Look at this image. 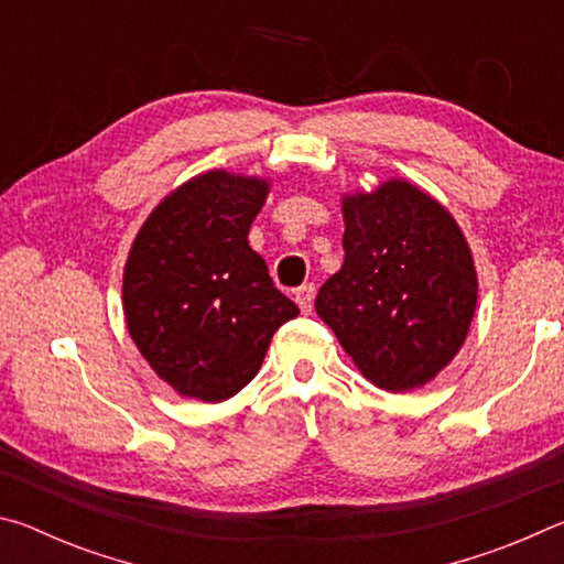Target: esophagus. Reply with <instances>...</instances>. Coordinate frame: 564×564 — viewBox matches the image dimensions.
I'll return each instance as SVG.
<instances>
[{"mask_svg": "<svg viewBox=\"0 0 564 564\" xmlns=\"http://www.w3.org/2000/svg\"><path fill=\"white\" fill-rule=\"evenodd\" d=\"M313 299H316V285H313V283H305V285H301L299 291H295V303H299V308L303 313H311Z\"/></svg>", "mask_w": 564, "mask_h": 564, "instance_id": "obj_1", "label": "esophagus"}]
</instances>
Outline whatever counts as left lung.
<instances>
[{
    "mask_svg": "<svg viewBox=\"0 0 564 564\" xmlns=\"http://www.w3.org/2000/svg\"><path fill=\"white\" fill-rule=\"evenodd\" d=\"M338 273L316 313L362 378L388 393L435 380L460 352L477 305L470 243L447 208L405 178L340 196Z\"/></svg>",
    "mask_w": 564,
    "mask_h": 564,
    "instance_id": "8db88e82",
    "label": "left lung"
}]
</instances>
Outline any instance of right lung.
Wrapping results in <instances>:
<instances>
[{
  "label": "right lung",
  "instance_id": "1",
  "mask_svg": "<svg viewBox=\"0 0 564 564\" xmlns=\"http://www.w3.org/2000/svg\"><path fill=\"white\" fill-rule=\"evenodd\" d=\"M269 191L263 176L204 171L161 198L129 248V336L181 398H234L261 370L273 333L299 316L248 246Z\"/></svg>",
  "mask_w": 564,
  "mask_h": 564
}]
</instances>
